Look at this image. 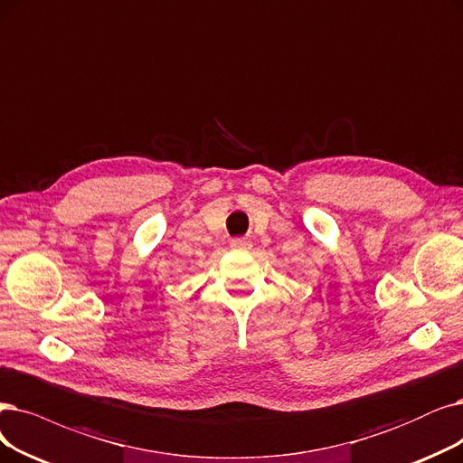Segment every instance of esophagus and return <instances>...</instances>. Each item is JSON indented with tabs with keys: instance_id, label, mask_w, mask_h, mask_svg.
<instances>
[{
	"instance_id": "obj_1",
	"label": "esophagus",
	"mask_w": 463,
	"mask_h": 463,
	"mask_svg": "<svg viewBox=\"0 0 463 463\" xmlns=\"http://www.w3.org/2000/svg\"><path fill=\"white\" fill-rule=\"evenodd\" d=\"M252 245H250V241H247V239H233L232 241V249H235V250H249Z\"/></svg>"
}]
</instances>
